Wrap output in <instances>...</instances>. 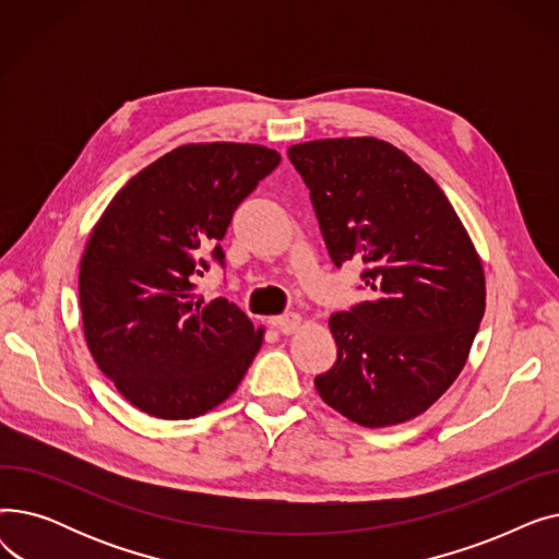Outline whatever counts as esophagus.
<instances>
[{
    "instance_id": "esophagus-1",
    "label": "esophagus",
    "mask_w": 559,
    "mask_h": 559,
    "mask_svg": "<svg viewBox=\"0 0 559 559\" xmlns=\"http://www.w3.org/2000/svg\"><path fill=\"white\" fill-rule=\"evenodd\" d=\"M274 324H276V329H278L283 335H292V333H297V331L301 329L304 319H301V314H297V312H285V314H281V317L274 319Z\"/></svg>"
}]
</instances>
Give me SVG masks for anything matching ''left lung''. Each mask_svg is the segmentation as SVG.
Returning a JSON list of instances; mask_svg holds the SVG:
<instances>
[{
  "label": "left lung",
  "instance_id": "1",
  "mask_svg": "<svg viewBox=\"0 0 559 559\" xmlns=\"http://www.w3.org/2000/svg\"><path fill=\"white\" fill-rule=\"evenodd\" d=\"M337 267L365 260L371 299L329 319L333 369L314 388L365 428L419 417L466 365L485 314L483 260L432 176L378 138L292 144Z\"/></svg>",
  "mask_w": 559,
  "mask_h": 559
}]
</instances>
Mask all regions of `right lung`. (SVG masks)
<instances>
[{
  "label": "right lung",
  "mask_w": 559,
  "mask_h": 559,
  "mask_svg": "<svg viewBox=\"0 0 559 559\" xmlns=\"http://www.w3.org/2000/svg\"><path fill=\"white\" fill-rule=\"evenodd\" d=\"M281 154L262 144H181L140 169L93 226L79 270L87 348L115 390L156 419H194L245 378L264 329L197 276L233 211Z\"/></svg>",
  "instance_id": "1"
}]
</instances>
